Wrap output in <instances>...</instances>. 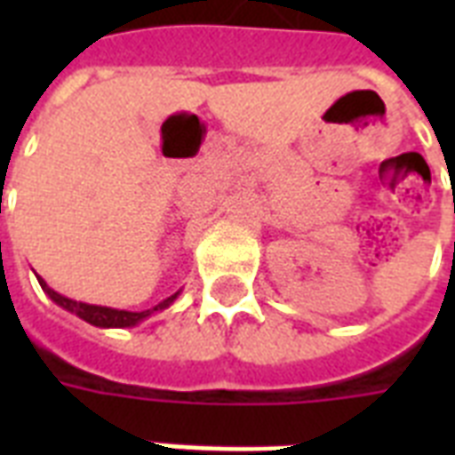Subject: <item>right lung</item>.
<instances>
[{
  "label": "right lung",
  "mask_w": 455,
  "mask_h": 455,
  "mask_svg": "<svg viewBox=\"0 0 455 455\" xmlns=\"http://www.w3.org/2000/svg\"><path fill=\"white\" fill-rule=\"evenodd\" d=\"M37 281H39V285H42V291H44L46 295L53 299V302L59 304V307L68 309L70 314H75V316H80L82 321H87V323L99 325V328H132V325H137L139 321H144V318H148L151 314H156V311L167 309V307H170V304L174 302L179 295V292H174L172 298L163 299V302L156 304L153 309L124 311V309H110V307H99V304L75 302V299L66 298V295H60V292H56L53 288H49L44 278L37 276Z\"/></svg>",
  "instance_id": "obj_1"
}]
</instances>
